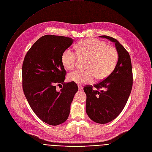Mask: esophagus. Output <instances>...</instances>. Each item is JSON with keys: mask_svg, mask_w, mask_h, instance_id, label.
<instances>
[{"mask_svg": "<svg viewBox=\"0 0 152 152\" xmlns=\"http://www.w3.org/2000/svg\"><path fill=\"white\" fill-rule=\"evenodd\" d=\"M78 88H79V90H82L83 89V87L82 86H80V85H79L78 86Z\"/></svg>", "mask_w": 152, "mask_h": 152, "instance_id": "obj_1", "label": "esophagus"}]
</instances>
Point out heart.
Wrapping results in <instances>:
<instances>
[{
	"instance_id": "1",
	"label": "heart",
	"mask_w": 152,
	"mask_h": 152,
	"mask_svg": "<svg viewBox=\"0 0 152 152\" xmlns=\"http://www.w3.org/2000/svg\"><path fill=\"white\" fill-rule=\"evenodd\" d=\"M76 52L66 49L62 54L61 61L64 67L72 70L76 66L77 54L88 57V69L76 70L68 75L70 82L81 85L90 83L96 77L104 79L110 75L115 69L118 60V53L116 48L107 45L103 41L96 38H89L80 41L75 45Z\"/></svg>"
}]
</instances>
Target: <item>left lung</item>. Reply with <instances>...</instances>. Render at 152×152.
Wrapping results in <instances>:
<instances>
[{
	"label": "left lung",
	"instance_id": "obj_1",
	"mask_svg": "<svg viewBox=\"0 0 152 152\" xmlns=\"http://www.w3.org/2000/svg\"><path fill=\"white\" fill-rule=\"evenodd\" d=\"M115 43L118 53L117 64L104 80L83 88L86 95V111L94 122L106 124L117 118L124 109L133 86V72L129 53L115 38L101 35Z\"/></svg>",
	"mask_w": 152,
	"mask_h": 152
}]
</instances>
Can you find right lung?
<instances>
[{
    "mask_svg": "<svg viewBox=\"0 0 152 152\" xmlns=\"http://www.w3.org/2000/svg\"><path fill=\"white\" fill-rule=\"evenodd\" d=\"M71 38L46 35L39 38L25 56L22 70L25 96L34 113L43 122L57 126L65 122L78 87L64 83L66 72L63 53L73 43ZM63 85L60 91L56 85Z\"/></svg>",
    "mask_w": 152,
    "mask_h": 152,
    "instance_id": "obj_1",
    "label": "right lung"
}]
</instances>
